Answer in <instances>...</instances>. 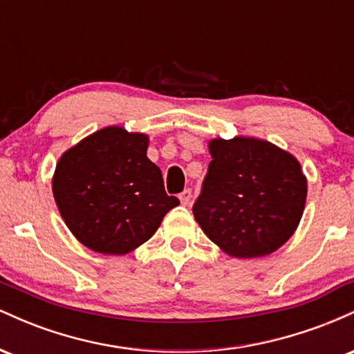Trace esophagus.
<instances>
[{
  "instance_id": "esophagus-1",
  "label": "esophagus",
  "mask_w": 354,
  "mask_h": 354,
  "mask_svg": "<svg viewBox=\"0 0 354 354\" xmlns=\"http://www.w3.org/2000/svg\"><path fill=\"white\" fill-rule=\"evenodd\" d=\"M180 201H181V205H189V201H191V189L188 188V189H185L183 191V193H180Z\"/></svg>"
}]
</instances>
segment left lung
I'll return each instance as SVG.
<instances>
[{
	"label": "left lung",
	"mask_w": 354,
	"mask_h": 354,
	"mask_svg": "<svg viewBox=\"0 0 354 354\" xmlns=\"http://www.w3.org/2000/svg\"><path fill=\"white\" fill-rule=\"evenodd\" d=\"M194 219L233 258H261L298 228L308 181L291 153L258 138H214Z\"/></svg>",
	"instance_id": "obj_1"
}]
</instances>
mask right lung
Listing matches in <instances>:
<instances>
[{
  "instance_id": "1",
  "label": "right lung",
  "mask_w": 354,
  "mask_h": 354,
  "mask_svg": "<svg viewBox=\"0 0 354 354\" xmlns=\"http://www.w3.org/2000/svg\"><path fill=\"white\" fill-rule=\"evenodd\" d=\"M149 138L106 126L61 154L53 196L81 245L121 256L156 233L180 200L168 196L163 174L148 160Z\"/></svg>"
}]
</instances>
